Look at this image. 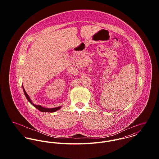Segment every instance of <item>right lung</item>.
<instances>
[{
    "mask_svg": "<svg viewBox=\"0 0 159 159\" xmlns=\"http://www.w3.org/2000/svg\"><path fill=\"white\" fill-rule=\"evenodd\" d=\"M23 91H24V94H25V97H26V98L27 99V100L34 107H35L37 109H38L39 111H42V112H49V113H52V112H55V111H56L57 110H59L61 108V107H56V108H43V107H41V106H40V105H34V103H32V101H31V100H30V98H29V95H27V93H26V92L25 91V89H24V87L23 86Z\"/></svg>",
    "mask_w": 159,
    "mask_h": 159,
    "instance_id": "obj_1",
    "label": "right lung"
}]
</instances>
